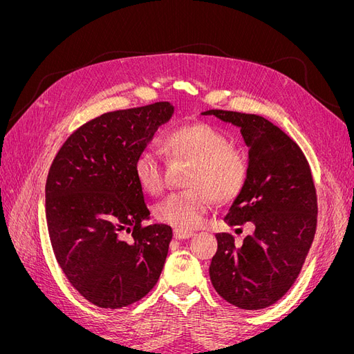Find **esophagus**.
I'll return each mask as SVG.
<instances>
[{"label":"esophagus","mask_w":354,"mask_h":354,"mask_svg":"<svg viewBox=\"0 0 354 354\" xmlns=\"http://www.w3.org/2000/svg\"><path fill=\"white\" fill-rule=\"evenodd\" d=\"M194 236V232H190V230H178V229H176L174 230V238L176 239H189V238H192Z\"/></svg>","instance_id":"34e87169"}]
</instances>
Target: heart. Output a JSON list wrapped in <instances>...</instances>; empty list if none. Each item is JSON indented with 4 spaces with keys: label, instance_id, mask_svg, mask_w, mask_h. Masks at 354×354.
Instances as JSON below:
<instances>
[{
    "label": "heart",
    "instance_id": "obj_1",
    "mask_svg": "<svg viewBox=\"0 0 354 354\" xmlns=\"http://www.w3.org/2000/svg\"><path fill=\"white\" fill-rule=\"evenodd\" d=\"M162 147L173 160L192 164L186 186L189 190L169 195L155 208L156 218L178 230H192L205 220L214 205L236 199L248 180V160L232 149L226 134L209 124L181 125L162 138ZM138 185L149 195L164 190V165L152 151H143L134 159Z\"/></svg>",
    "mask_w": 354,
    "mask_h": 354
}]
</instances>
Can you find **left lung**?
<instances>
[{
    "label": "left lung",
    "mask_w": 354,
    "mask_h": 354,
    "mask_svg": "<svg viewBox=\"0 0 354 354\" xmlns=\"http://www.w3.org/2000/svg\"><path fill=\"white\" fill-rule=\"evenodd\" d=\"M238 127L248 146V180L226 214L229 226L251 221L254 233L234 243L217 233L209 277L230 304L260 310L274 304L292 286L313 242L317 198L312 171L301 149L266 118L211 109Z\"/></svg>",
    "instance_id": "8db88e82"
}]
</instances>
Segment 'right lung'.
<instances>
[{
    "label": "right lung",
    "mask_w": 354,
    "mask_h": 354,
    "mask_svg": "<svg viewBox=\"0 0 354 354\" xmlns=\"http://www.w3.org/2000/svg\"><path fill=\"white\" fill-rule=\"evenodd\" d=\"M174 106L158 102L115 111L80 127L50 167L46 216L56 260L90 303L121 308L142 299L164 269L173 230L149 220L134 159ZM132 232V241L122 239Z\"/></svg>",
    "instance_id": "right-lung-1"
}]
</instances>
